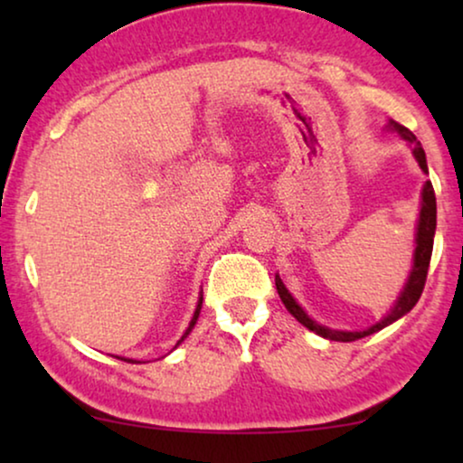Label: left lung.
Listing matches in <instances>:
<instances>
[{"label":"left lung","mask_w":463,"mask_h":463,"mask_svg":"<svg viewBox=\"0 0 463 463\" xmlns=\"http://www.w3.org/2000/svg\"><path fill=\"white\" fill-rule=\"evenodd\" d=\"M388 128L390 130H396L398 135H401L404 141H407L411 147H413L415 160L420 162V166H421L423 173H428L426 151H423L421 143L417 141L413 132H411L409 128H404L402 124L394 122V119H390ZM434 232H436V195H434L432 183L426 181V185H423V192H421L420 223H417V233H415V244L417 246H415V257H413V269H411L409 280H407V284H404L402 293H401V297H398V301L394 303V307H392L390 312L385 314L383 318L377 322V325L369 326V328H366V331H335V328H328V326L318 325V322L309 318V316L303 312V307L299 306V303L293 299V295H290L288 290H287V287H284V284H282L280 276H276L278 295H280L284 307H287L288 312L293 314L295 318L299 320L303 326H307L309 331H314L316 335H320V337L331 339V341H356V339L369 337V335L382 331V328L392 325V322H396L398 318H402V316L407 314V312H411V309L415 307V303L420 301V297L423 293V287H426L430 257H432Z\"/></svg>","instance_id":"left-lung-1"}]
</instances>
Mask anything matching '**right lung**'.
Instances as JSON below:
<instances>
[{
	"instance_id": "add662e5",
	"label": "right lung",
	"mask_w": 463,
	"mask_h": 463,
	"mask_svg": "<svg viewBox=\"0 0 463 463\" xmlns=\"http://www.w3.org/2000/svg\"><path fill=\"white\" fill-rule=\"evenodd\" d=\"M200 309H202V297H200V301H198V306H195V312H194V318H192V322H189V326H187V331L185 333H183V337L179 339V341H176V345H179L181 344V341L183 339H185L187 337V335L189 333H192V328L195 326V322H198V316H200ZM175 345V347H176ZM116 358H119V356H116ZM119 360H128V363H138V360H132V358H119Z\"/></svg>"
}]
</instances>
